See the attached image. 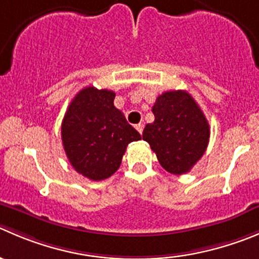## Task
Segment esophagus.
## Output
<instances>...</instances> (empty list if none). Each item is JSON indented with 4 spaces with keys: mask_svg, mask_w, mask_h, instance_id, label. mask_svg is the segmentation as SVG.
Listing matches in <instances>:
<instances>
[{
    "mask_svg": "<svg viewBox=\"0 0 259 259\" xmlns=\"http://www.w3.org/2000/svg\"><path fill=\"white\" fill-rule=\"evenodd\" d=\"M136 130L140 132V134H142V131H144V123H139V124H136Z\"/></svg>",
    "mask_w": 259,
    "mask_h": 259,
    "instance_id": "1",
    "label": "esophagus"
}]
</instances>
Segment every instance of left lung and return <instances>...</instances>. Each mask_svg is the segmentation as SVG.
Returning a JSON list of instances; mask_svg holds the SVG:
<instances>
[{"instance_id":"1","label":"left lung","mask_w":259,"mask_h":259,"mask_svg":"<svg viewBox=\"0 0 259 259\" xmlns=\"http://www.w3.org/2000/svg\"><path fill=\"white\" fill-rule=\"evenodd\" d=\"M152 113L155 120L146 124L142 139L165 170L176 176L188 173L207 149L210 125L205 114L184 90L162 93Z\"/></svg>"}]
</instances>
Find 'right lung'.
I'll return each instance as SVG.
<instances>
[{
	"mask_svg": "<svg viewBox=\"0 0 259 259\" xmlns=\"http://www.w3.org/2000/svg\"><path fill=\"white\" fill-rule=\"evenodd\" d=\"M115 93L88 86L76 94L62 120L66 155L77 173L103 181L118 170L128 144L141 135L114 107Z\"/></svg>",
	"mask_w": 259,
	"mask_h": 259,
	"instance_id": "add662e5",
	"label": "right lung"
}]
</instances>
